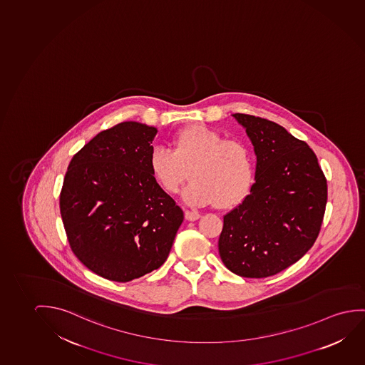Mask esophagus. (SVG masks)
<instances>
[{
	"label": "esophagus",
	"instance_id": "1",
	"mask_svg": "<svg viewBox=\"0 0 365 365\" xmlns=\"http://www.w3.org/2000/svg\"><path fill=\"white\" fill-rule=\"evenodd\" d=\"M201 215L198 212L185 211V218L187 221H197Z\"/></svg>",
	"mask_w": 365,
	"mask_h": 365
}]
</instances>
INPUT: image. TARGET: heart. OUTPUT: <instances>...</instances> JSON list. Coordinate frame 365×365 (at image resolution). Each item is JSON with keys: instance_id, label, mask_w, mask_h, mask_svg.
Wrapping results in <instances>:
<instances>
[{"instance_id": "heart-1", "label": "heart", "mask_w": 365, "mask_h": 365, "mask_svg": "<svg viewBox=\"0 0 365 365\" xmlns=\"http://www.w3.org/2000/svg\"><path fill=\"white\" fill-rule=\"evenodd\" d=\"M148 167L154 182L167 195H175L188 177L182 198L190 206L215 203L228 210L249 195L254 180V158L242 140L226 139L222 133L193 124L172 138V150L154 147Z\"/></svg>"}]
</instances>
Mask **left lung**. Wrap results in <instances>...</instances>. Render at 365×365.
I'll return each mask as SVG.
<instances>
[{"instance_id":"left-lung-1","label":"left lung","mask_w":365,"mask_h":365,"mask_svg":"<svg viewBox=\"0 0 365 365\" xmlns=\"http://www.w3.org/2000/svg\"><path fill=\"white\" fill-rule=\"evenodd\" d=\"M257 157L249 196L223 217L218 251L242 277H269L302 259L317 241L328 185L317 155L304 140L276 123L233 114Z\"/></svg>"}]
</instances>
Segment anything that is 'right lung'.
<instances>
[{
    "mask_svg": "<svg viewBox=\"0 0 365 365\" xmlns=\"http://www.w3.org/2000/svg\"><path fill=\"white\" fill-rule=\"evenodd\" d=\"M157 128L123 122L75 154L60 213L75 256L108 280L128 282L165 262L183 211L149 172Z\"/></svg>",
    "mask_w": 365,
    "mask_h": 365,
    "instance_id": "add662e5",
    "label": "right lung"
}]
</instances>
